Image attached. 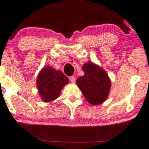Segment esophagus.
Masks as SVG:
<instances>
[{"instance_id":"1","label":"esophagus","mask_w":149,"mask_h":149,"mask_svg":"<svg viewBox=\"0 0 149 149\" xmlns=\"http://www.w3.org/2000/svg\"><path fill=\"white\" fill-rule=\"evenodd\" d=\"M69 80H70V81H71V83H73V84L75 83V81H76V80H76V78H75V77L73 76L70 77Z\"/></svg>"}]
</instances>
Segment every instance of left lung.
Segmentation results:
<instances>
[{"label": "left lung", "mask_w": 149, "mask_h": 149, "mask_svg": "<svg viewBox=\"0 0 149 149\" xmlns=\"http://www.w3.org/2000/svg\"><path fill=\"white\" fill-rule=\"evenodd\" d=\"M83 76L76 80L85 99L92 105H101L106 101L111 88V80L106 71L98 64L87 62L82 66Z\"/></svg>", "instance_id": "left-lung-1"}]
</instances>
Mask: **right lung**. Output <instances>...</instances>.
Returning <instances> with one entry per match:
<instances>
[{"mask_svg": "<svg viewBox=\"0 0 149 149\" xmlns=\"http://www.w3.org/2000/svg\"><path fill=\"white\" fill-rule=\"evenodd\" d=\"M69 80L60 70L46 66L39 71L37 78V87L41 99L50 103L60 96L61 91Z\"/></svg>", "mask_w": 149, "mask_h": 149, "instance_id": "1", "label": "right lung"}]
</instances>
